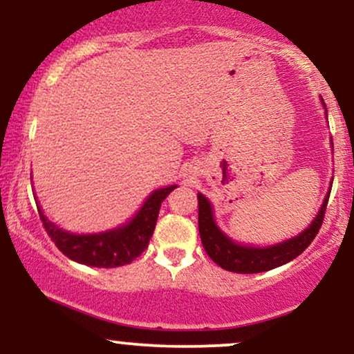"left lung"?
Masks as SVG:
<instances>
[{
  "mask_svg": "<svg viewBox=\"0 0 354 354\" xmlns=\"http://www.w3.org/2000/svg\"><path fill=\"white\" fill-rule=\"evenodd\" d=\"M328 200H330V194L324 198L318 216L311 223L310 228L304 230L299 236L288 239L276 246L250 248L236 245L219 231L218 226L214 225L209 201L203 194H198V228H200L203 248L218 266H221L223 270L233 271V273H261V271L286 265L288 261L301 254L316 238L321 225H323Z\"/></svg>",
  "mask_w": 354,
  "mask_h": 354,
  "instance_id": "left-lung-1",
  "label": "left lung"
}]
</instances>
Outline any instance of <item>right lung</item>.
Segmentation results:
<instances>
[{
    "instance_id": "1",
    "label": "right lung",
    "mask_w": 354,
    "mask_h": 354,
    "mask_svg": "<svg viewBox=\"0 0 354 354\" xmlns=\"http://www.w3.org/2000/svg\"><path fill=\"white\" fill-rule=\"evenodd\" d=\"M174 188H176V185L154 191L151 196L146 200L143 208L138 211L131 223H128L123 228L108 231V233H68V231H63L58 226L53 225L51 221H48L41 209H39V206L38 211L48 236L53 239V243L61 253L68 256L73 261L96 268L124 266L135 261L138 256L148 248L154 226H156L161 203Z\"/></svg>"
}]
</instances>
